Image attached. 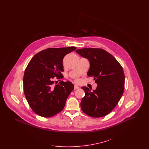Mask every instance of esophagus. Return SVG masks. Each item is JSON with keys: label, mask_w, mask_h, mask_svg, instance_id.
<instances>
[{"label": "esophagus", "mask_w": 149, "mask_h": 149, "mask_svg": "<svg viewBox=\"0 0 149 149\" xmlns=\"http://www.w3.org/2000/svg\"><path fill=\"white\" fill-rule=\"evenodd\" d=\"M79 88V87L77 86V85H74V90H76V89H78Z\"/></svg>", "instance_id": "obj_1"}]
</instances>
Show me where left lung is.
I'll return each instance as SVG.
<instances>
[{
    "mask_svg": "<svg viewBox=\"0 0 149 149\" xmlns=\"http://www.w3.org/2000/svg\"><path fill=\"white\" fill-rule=\"evenodd\" d=\"M76 52L89 60L90 69L87 75L93 77L97 84L93 91L81 87L85 96L81 101V108L91 117H104L113 109L123 95L125 74L122 67L114 57L101 49L84 48Z\"/></svg>",
    "mask_w": 149,
    "mask_h": 149,
    "instance_id": "8db88e82",
    "label": "left lung"
}]
</instances>
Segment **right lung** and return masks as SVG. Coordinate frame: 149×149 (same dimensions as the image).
<instances>
[{
    "mask_svg": "<svg viewBox=\"0 0 149 149\" xmlns=\"http://www.w3.org/2000/svg\"><path fill=\"white\" fill-rule=\"evenodd\" d=\"M76 49L49 48L36 54L29 61L24 74L23 89L29 106L38 115L51 117L64 109L74 86L63 81L54 85L52 79L62 78L64 56Z\"/></svg>",
    "mask_w": 149,
    "mask_h": 149,
    "instance_id": "1",
    "label": "right lung"
}]
</instances>
